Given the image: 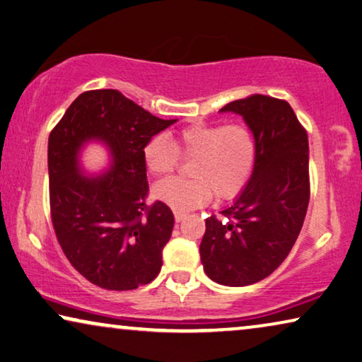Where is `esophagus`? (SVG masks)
Returning a JSON list of instances; mask_svg holds the SVG:
<instances>
[{
    "mask_svg": "<svg viewBox=\"0 0 362 362\" xmlns=\"http://www.w3.org/2000/svg\"><path fill=\"white\" fill-rule=\"evenodd\" d=\"M174 218H175L177 223H180V221H182L183 218H185V213H182V211H175V213H174Z\"/></svg>",
    "mask_w": 362,
    "mask_h": 362,
    "instance_id": "esophagus-1",
    "label": "esophagus"
}]
</instances>
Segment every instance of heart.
<instances>
[{
    "mask_svg": "<svg viewBox=\"0 0 362 362\" xmlns=\"http://www.w3.org/2000/svg\"><path fill=\"white\" fill-rule=\"evenodd\" d=\"M182 158H195L188 169L193 179H170L154 187V197L177 211L203 206L216 195L235 197L249 182L257 160L253 133L242 123L209 125L195 123L172 133L169 141L154 136L144 144L143 160L153 177H167Z\"/></svg>",
    "mask_w": 362,
    "mask_h": 362,
    "instance_id": "b5f03b06",
    "label": "heart"
}]
</instances>
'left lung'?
I'll use <instances>...</instances> for the list:
<instances>
[{
    "instance_id": "8db88e82",
    "label": "left lung",
    "mask_w": 362,
    "mask_h": 362,
    "mask_svg": "<svg viewBox=\"0 0 362 362\" xmlns=\"http://www.w3.org/2000/svg\"><path fill=\"white\" fill-rule=\"evenodd\" d=\"M221 112L244 118L257 143L249 183L219 216L206 219L199 257L213 281H262L289 255L309 206V139L286 100L253 94Z\"/></svg>"
}]
</instances>
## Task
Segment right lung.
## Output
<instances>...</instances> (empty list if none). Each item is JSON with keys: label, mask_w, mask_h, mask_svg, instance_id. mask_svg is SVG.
Segmentation results:
<instances>
[{"label": "right lung", "mask_w": 362, "mask_h": 362, "mask_svg": "<svg viewBox=\"0 0 362 362\" xmlns=\"http://www.w3.org/2000/svg\"><path fill=\"white\" fill-rule=\"evenodd\" d=\"M177 120H163L115 89L78 95L48 136L50 213L69 263L95 286L129 291L148 284L163 267L174 214L163 202L146 204L143 148ZM102 141L112 167L84 176L78 153Z\"/></svg>", "instance_id": "add662e5"}]
</instances>
